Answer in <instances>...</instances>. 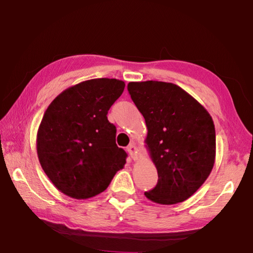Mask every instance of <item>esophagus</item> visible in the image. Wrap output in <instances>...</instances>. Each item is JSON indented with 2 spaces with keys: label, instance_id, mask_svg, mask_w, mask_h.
Returning a JSON list of instances; mask_svg holds the SVG:
<instances>
[{
  "label": "esophagus",
  "instance_id": "34e87169",
  "mask_svg": "<svg viewBox=\"0 0 253 253\" xmlns=\"http://www.w3.org/2000/svg\"><path fill=\"white\" fill-rule=\"evenodd\" d=\"M127 152H128V154H129L130 155V157L132 158V160H136V157H137V155H136V153H137V148H136V146H135V144L134 143H131L129 146L127 147Z\"/></svg>",
  "mask_w": 253,
  "mask_h": 253
}]
</instances>
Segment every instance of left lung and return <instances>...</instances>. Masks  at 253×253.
<instances>
[{"label":"left lung","instance_id":"8db88e82","mask_svg":"<svg viewBox=\"0 0 253 253\" xmlns=\"http://www.w3.org/2000/svg\"><path fill=\"white\" fill-rule=\"evenodd\" d=\"M131 100L147 126L146 142L158 181L145 196L170 205L187 200L209 177L215 160V128L207 109L178 85L129 83Z\"/></svg>","mask_w":253,"mask_h":253}]
</instances>
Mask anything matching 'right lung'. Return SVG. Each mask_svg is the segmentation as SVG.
I'll use <instances>...</instances> for the list:
<instances>
[{"mask_svg":"<svg viewBox=\"0 0 253 253\" xmlns=\"http://www.w3.org/2000/svg\"><path fill=\"white\" fill-rule=\"evenodd\" d=\"M125 83L99 78L66 89L49 105L37 135V152L46 176L60 192L84 200L104 192L126 163L116 144L108 110Z\"/></svg>","mask_w":253,"mask_h":253,"instance_id":"right-lung-1","label":"right lung"}]
</instances>
